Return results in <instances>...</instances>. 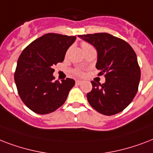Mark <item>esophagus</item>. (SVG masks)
Segmentation results:
<instances>
[{"mask_svg": "<svg viewBox=\"0 0 153 153\" xmlns=\"http://www.w3.org/2000/svg\"><path fill=\"white\" fill-rule=\"evenodd\" d=\"M82 82V80H76V85H81Z\"/></svg>", "mask_w": 153, "mask_h": 153, "instance_id": "1", "label": "esophagus"}]
</instances>
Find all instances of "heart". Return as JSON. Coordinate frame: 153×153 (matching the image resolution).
<instances>
[{"instance_id": "obj_1", "label": "heart", "mask_w": 153, "mask_h": 153, "mask_svg": "<svg viewBox=\"0 0 153 153\" xmlns=\"http://www.w3.org/2000/svg\"><path fill=\"white\" fill-rule=\"evenodd\" d=\"M89 47H92L91 45H89L87 43H83L82 44V48L83 49L84 48H89ZM74 73H75L76 75V76H80V75H82V72L80 70V69H75L74 70Z\"/></svg>"}]
</instances>
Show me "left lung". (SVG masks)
Masks as SVG:
<instances>
[{"instance_id": "1", "label": "left lung", "mask_w": 153, "mask_h": 153, "mask_svg": "<svg viewBox=\"0 0 153 153\" xmlns=\"http://www.w3.org/2000/svg\"><path fill=\"white\" fill-rule=\"evenodd\" d=\"M97 52L96 68L105 73L104 84L91 81L93 89L87 93L89 105L106 116L125 109L137 94L140 69L134 50L126 41L106 33L79 35Z\"/></svg>"}]
</instances>
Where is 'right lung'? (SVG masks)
<instances>
[{
	"label": "right lung",
	"mask_w": 153,
	"mask_h": 153,
	"mask_svg": "<svg viewBox=\"0 0 153 153\" xmlns=\"http://www.w3.org/2000/svg\"><path fill=\"white\" fill-rule=\"evenodd\" d=\"M75 36L47 33L28 45L17 60L14 80L25 105L37 114L54 112L65 102L75 85L70 78L53 81V65L62 62Z\"/></svg>",
	"instance_id": "obj_1"
}]
</instances>
